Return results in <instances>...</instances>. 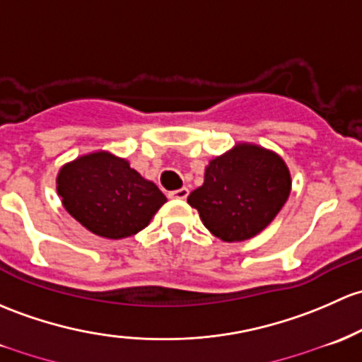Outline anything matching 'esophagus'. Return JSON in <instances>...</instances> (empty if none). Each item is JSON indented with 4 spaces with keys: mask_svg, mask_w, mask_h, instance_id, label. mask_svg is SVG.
Instances as JSON below:
<instances>
[{
    "mask_svg": "<svg viewBox=\"0 0 362 362\" xmlns=\"http://www.w3.org/2000/svg\"><path fill=\"white\" fill-rule=\"evenodd\" d=\"M187 196H189V189L187 187H180V189H177V191L168 192L170 199H185Z\"/></svg>",
    "mask_w": 362,
    "mask_h": 362,
    "instance_id": "obj_1",
    "label": "esophagus"
}]
</instances>
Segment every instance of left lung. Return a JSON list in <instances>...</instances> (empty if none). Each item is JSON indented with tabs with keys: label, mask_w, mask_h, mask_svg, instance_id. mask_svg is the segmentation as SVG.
Here are the masks:
<instances>
[{
	"label": "left lung",
	"mask_w": 362,
	"mask_h": 362,
	"mask_svg": "<svg viewBox=\"0 0 362 362\" xmlns=\"http://www.w3.org/2000/svg\"><path fill=\"white\" fill-rule=\"evenodd\" d=\"M290 189V171L279 156L241 144L210 161L204 184L189 194L187 203L213 235L245 241L272 222Z\"/></svg>",
	"instance_id": "1"
}]
</instances>
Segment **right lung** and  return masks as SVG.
Masks as SVG:
<instances>
[{"label":"right lung","instance_id":"1","mask_svg":"<svg viewBox=\"0 0 362 362\" xmlns=\"http://www.w3.org/2000/svg\"><path fill=\"white\" fill-rule=\"evenodd\" d=\"M57 192L81 226L109 239L142 230L166 203L158 185L109 152H93L64 166L57 178Z\"/></svg>","mask_w":362,"mask_h":362}]
</instances>
